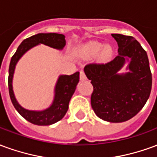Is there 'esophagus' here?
I'll return each instance as SVG.
<instances>
[{"instance_id": "esophagus-1", "label": "esophagus", "mask_w": 157, "mask_h": 157, "mask_svg": "<svg viewBox=\"0 0 157 157\" xmlns=\"http://www.w3.org/2000/svg\"><path fill=\"white\" fill-rule=\"evenodd\" d=\"M80 80L81 81H85V80H86V76L85 73H84V71H80Z\"/></svg>"}]
</instances>
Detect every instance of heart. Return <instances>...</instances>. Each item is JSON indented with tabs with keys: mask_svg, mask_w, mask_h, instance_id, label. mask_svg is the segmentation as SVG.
<instances>
[{
	"mask_svg": "<svg viewBox=\"0 0 157 157\" xmlns=\"http://www.w3.org/2000/svg\"><path fill=\"white\" fill-rule=\"evenodd\" d=\"M112 47L109 44L104 45L98 41H90L81 45L75 52V55L80 59H91L98 55L100 61H107L112 55Z\"/></svg>",
	"mask_w": 157,
	"mask_h": 157,
	"instance_id": "b5f03b06",
	"label": "heart"
}]
</instances>
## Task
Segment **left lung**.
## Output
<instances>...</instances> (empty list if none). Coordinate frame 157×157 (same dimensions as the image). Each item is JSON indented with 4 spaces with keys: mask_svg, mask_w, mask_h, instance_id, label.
I'll list each match as a JSON object with an SVG mask.
<instances>
[{
    "mask_svg": "<svg viewBox=\"0 0 157 157\" xmlns=\"http://www.w3.org/2000/svg\"><path fill=\"white\" fill-rule=\"evenodd\" d=\"M118 55L106 64H89L84 68L93 86L91 104L96 115L104 121L122 123L138 113L147 102L152 77L148 56L135 38L118 33ZM127 72L119 73L125 63Z\"/></svg>",
    "mask_w": 157,
    "mask_h": 157,
    "instance_id": "8db88e82",
    "label": "left lung"
}]
</instances>
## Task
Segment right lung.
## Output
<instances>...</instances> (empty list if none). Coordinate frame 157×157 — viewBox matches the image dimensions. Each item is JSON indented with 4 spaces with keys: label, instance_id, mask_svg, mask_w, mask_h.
<instances>
[{
    "label": "right lung",
    "instance_id": "add662e5",
    "mask_svg": "<svg viewBox=\"0 0 157 157\" xmlns=\"http://www.w3.org/2000/svg\"><path fill=\"white\" fill-rule=\"evenodd\" d=\"M47 45L58 50H62L65 45V36L59 33H38L24 39L11 59L9 65L8 88L10 98L16 110L30 123L36 125H51L64 118L69 109V102L76 88L80 79V73L75 72L71 75H60L55 86V95L51 105L44 110H29L22 108L16 99L13 92V75L16 65L23 55L39 44Z\"/></svg>",
    "mask_w": 157,
    "mask_h": 157
}]
</instances>
